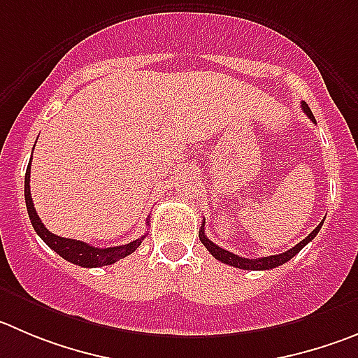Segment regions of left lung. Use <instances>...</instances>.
Segmentation results:
<instances>
[{"label": "left lung", "mask_w": 358, "mask_h": 358, "mask_svg": "<svg viewBox=\"0 0 358 358\" xmlns=\"http://www.w3.org/2000/svg\"><path fill=\"white\" fill-rule=\"evenodd\" d=\"M302 109H303V113H306V115L316 123L315 116H313V113H310V109H309V106H307V103L302 102ZM322 226H323V222H320L318 228L313 229V231L309 233V236H307V238H303L302 242L296 243L295 247H292V249L286 250V252H282V255H273V256H266V258H255V259L242 258V256H236V255H233V252H229V250H226V249H222V247L215 245L212 240L206 238L205 222H203L201 229H199V240H201V243L206 247V249H208V252L213 256V258L219 259V262H222V263H226V265H231V266H235V268H242V270H270V268H275V266L282 265V263L289 262L293 256L299 255L300 250H302L303 247H306L307 243L310 242V240L318 235V231L322 229Z\"/></svg>", "instance_id": "1"}]
</instances>
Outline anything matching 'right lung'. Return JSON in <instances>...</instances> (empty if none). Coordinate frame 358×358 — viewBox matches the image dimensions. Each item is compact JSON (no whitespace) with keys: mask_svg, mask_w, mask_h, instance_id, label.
<instances>
[{"mask_svg":"<svg viewBox=\"0 0 358 358\" xmlns=\"http://www.w3.org/2000/svg\"><path fill=\"white\" fill-rule=\"evenodd\" d=\"M29 169H31V162H29L28 169H26V178H24V198H26V208H28L29 220H31L33 229L36 231V235L48 243L55 252H58L63 259L73 263V265L85 266V268H95V266H103V265H113V263L120 262L125 256L132 255L134 250L141 245L143 238L146 235H143L141 238L134 240V242L125 243V245L118 247H108V249H100V247H93L90 243L81 242V240L73 238H63V236L52 235L43 222L40 220V217L36 215L35 205H33L31 192H29Z\"/></svg>","mask_w":358,"mask_h":358,"instance_id":"obj_1","label":"right lung"}]
</instances>
